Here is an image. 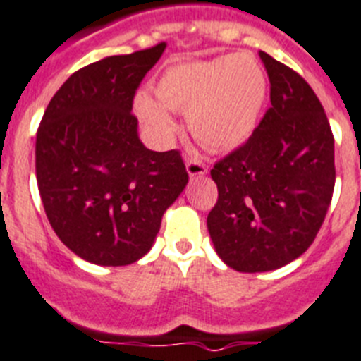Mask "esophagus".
Wrapping results in <instances>:
<instances>
[{
    "label": "esophagus",
    "mask_w": 361,
    "mask_h": 361,
    "mask_svg": "<svg viewBox=\"0 0 361 361\" xmlns=\"http://www.w3.org/2000/svg\"><path fill=\"white\" fill-rule=\"evenodd\" d=\"M207 171H209V167L203 161H200V159H187V172H189L190 178L203 176V174H207Z\"/></svg>",
    "instance_id": "1"
}]
</instances>
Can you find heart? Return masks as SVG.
<instances>
[{"label":"heart","instance_id":"heart-1","mask_svg":"<svg viewBox=\"0 0 361 361\" xmlns=\"http://www.w3.org/2000/svg\"><path fill=\"white\" fill-rule=\"evenodd\" d=\"M152 92L134 99L137 118L169 142L176 121L169 111L189 112V128L212 150H231L255 133L267 99V76L252 54L212 59H185L167 65L152 83Z\"/></svg>","mask_w":361,"mask_h":361}]
</instances>
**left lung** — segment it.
Masks as SVG:
<instances>
[{"label":"left lung","mask_w":361,"mask_h":361,"mask_svg":"<svg viewBox=\"0 0 361 361\" xmlns=\"http://www.w3.org/2000/svg\"><path fill=\"white\" fill-rule=\"evenodd\" d=\"M271 109L252 136L214 163L218 202L207 227L218 256L240 272L280 269L314 241L331 205L334 136L314 90L259 52Z\"/></svg>","instance_id":"obj_1"}]
</instances>
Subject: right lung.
Instances as JSON below:
<instances>
[{"label":"right lung","instance_id":"1","mask_svg":"<svg viewBox=\"0 0 361 361\" xmlns=\"http://www.w3.org/2000/svg\"><path fill=\"white\" fill-rule=\"evenodd\" d=\"M167 43L80 68L50 99L36 136V178L58 238L96 265L145 256L189 174L180 150L137 137L136 90Z\"/></svg>","mask_w":361,"mask_h":361}]
</instances>
